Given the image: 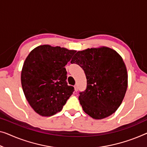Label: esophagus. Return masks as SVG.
<instances>
[{
  "mask_svg": "<svg viewBox=\"0 0 147 147\" xmlns=\"http://www.w3.org/2000/svg\"><path fill=\"white\" fill-rule=\"evenodd\" d=\"M74 90H75V92H77L78 90V86H74Z\"/></svg>",
  "mask_w": 147,
  "mask_h": 147,
  "instance_id": "34e87169",
  "label": "esophagus"
}]
</instances>
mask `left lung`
<instances>
[{
    "label": "left lung",
    "mask_w": 147,
    "mask_h": 147,
    "mask_svg": "<svg viewBox=\"0 0 147 147\" xmlns=\"http://www.w3.org/2000/svg\"><path fill=\"white\" fill-rule=\"evenodd\" d=\"M71 63L79 65L86 76L87 88L78 97L84 112L95 119L115 113L128 84L127 71L120 55L104 46L88 48L76 53Z\"/></svg>",
    "instance_id": "1"
}]
</instances>
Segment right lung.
<instances>
[{"label": "right lung", "mask_w": 147, "mask_h": 147, "mask_svg": "<svg viewBox=\"0 0 147 147\" xmlns=\"http://www.w3.org/2000/svg\"><path fill=\"white\" fill-rule=\"evenodd\" d=\"M75 52L43 45L26 57L21 73L22 86L26 100L39 115L56 114L73 94L74 87L68 86L65 67Z\"/></svg>", "instance_id": "add662e5"}]
</instances>
